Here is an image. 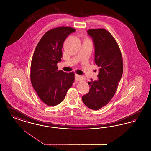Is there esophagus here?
Instances as JSON below:
<instances>
[{"label":"esophagus","instance_id":"esophagus-1","mask_svg":"<svg viewBox=\"0 0 151 151\" xmlns=\"http://www.w3.org/2000/svg\"><path fill=\"white\" fill-rule=\"evenodd\" d=\"M75 80H76V81H80V80H84V77L83 76H81V75H79L76 74L75 75Z\"/></svg>","mask_w":151,"mask_h":151}]
</instances>
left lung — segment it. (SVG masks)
Returning a JSON list of instances; mask_svg holds the SVG:
<instances>
[{
	"instance_id": "left-lung-1",
	"label": "left lung",
	"mask_w": 151,
	"mask_h": 151,
	"mask_svg": "<svg viewBox=\"0 0 151 151\" xmlns=\"http://www.w3.org/2000/svg\"><path fill=\"white\" fill-rule=\"evenodd\" d=\"M87 33L93 39L94 61L100 69L99 79L88 83L90 89L82 100L88 108L97 110L115 94L123 73V59L118 43L108 30L89 29Z\"/></svg>"
}]
</instances>
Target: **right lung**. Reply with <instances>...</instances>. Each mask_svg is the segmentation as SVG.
Instances as JSON below:
<instances>
[{"label": "right lung", "instance_id": "1", "mask_svg": "<svg viewBox=\"0 0 151 151\" xmlns=\"http://www.w3.org/2000/svg\"><path fill=\"white\" fill-rule=\"evenodd\" d=\"M76 30L60 27L51 29L36 46L30 66V80L40 99L49 106H55L65 99L75 80L73 72L58 70L62 57L64 41Z\"/></svg>", "mask_w": 151, "mask_h": 151}]
</instances>
